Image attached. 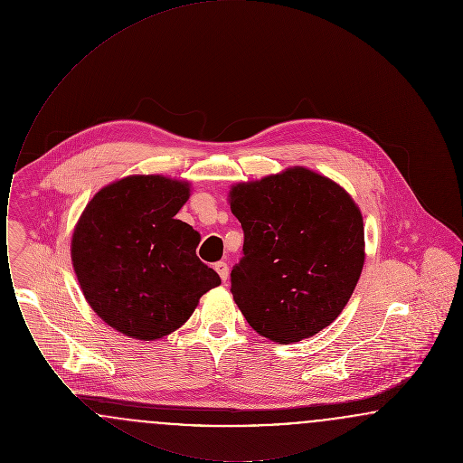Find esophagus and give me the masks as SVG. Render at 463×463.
<instances>
[{
  "label": "esophagus",
  "mask_w": 463,
  "mask_h": 463,
  "mask_svg": "<svg viewBox=\"0 0 463 463\" xmlns=\"http://www.w3.org/2000/svg\"><path fill=\"white\" fill-rule=\"evenodd\" d=\"M215 270L219 272V276H221V279L223 283L229 279V265L225 264V262H217V264H215Z\"/></svg>",
  "instance_id": "obj_1"
}]
</instances>
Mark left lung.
I'll list each match as a JSON object with an SVG mask.
<instances>
[{"mask_svg": "<svg viewBox=\"0 0 463 463\" xmlns=\"http://www.w3.org/2000/svg\"><path fill=\"white\" fill-rule=\"evenodd\" d=\"M229 201L244 232L231 291L248 325L279 344L330 326L364 264L363 215L353 198L295 166L232 185Z\"/></svg>", "mask_w": 463, "mask_h": 463, "instance_id": "obj_1", "label": "left lung"}]
</instances>
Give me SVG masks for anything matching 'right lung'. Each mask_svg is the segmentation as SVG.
Returning a JSON list of instances; mask_svg holds the SVG:
<instances>
[{
	"label": "right lung",
	"mask_w": 463,
	"mask_h": 463,
	"mask_svg": "<svg viewBox=\"0 0 463 463\" xmlns=\"http://www.w3.org/2000/svg\"><path fill=\"white\" fill-rule=\"evenodd\" d=\"M189 184L133 175L100 189L71 241L80 287L100 319L137 340L180 328L199 298L221 285L196 255L199 232L176 221Z\"/></svg>",
	"instance_id": "obj_1"
}]
</instances>
